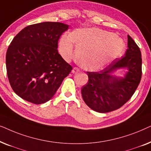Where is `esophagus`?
Wrapping results in <instances>:
<instances>
[{
  "instance_id": "obj_1",
  "label": "esophagus",
  "mask_w": 151,
  "mask_h": 151,
  "mask_svg": "<svg viewBox=\"0 0 151 151\" xmlns=\"http://www.w3.org/2000/svg\"><path fill=\"white\" fill-rule=\"evenodd\" d=\"M80 71V70H79V69H78V68H77V67H74L73 69V70H72V73H78V72H79Z\"/></svg>"
}]
</instances>
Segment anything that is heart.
<instances>
[{
    "label": "heart",
    "instance_id": "heart-1",
    "mask_svg": "<svg viewBox=\"0 0 151 151\" xmlns=\"http://www.w3.org/2000/svg\"><path fill=\"white\" fill-rule=\"evenodd\" d=\"M79 65L88 71H98L122 52L123 40L113 33L98 28L78 29L70 35L64 34L58 42L59 52L65 60L75 55Z\"/></svg>",
    "mask_w": 151,
    "mask_h": 151
}]
</instances>
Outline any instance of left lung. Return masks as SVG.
Segmentation results:
<instances>
[{
  "label": "left lung",
  "mask_w": 151,
  "mask_h": 151,
  "mask_svg": "<svg viewBox=\"0 0 151 151\" xmlns=\"http://www.w3.org/2000/svg\"><path fill=\"white\" fill-rule=\"evenodd\" d=\"M127 68L124 77L113 73ZM88 81L82 87V98L87 106L99 113H108L122 106L128 102L139 85L142 78V54L140 49L128 35V49L124 56L115 60L98 72H87Z\"/></svg>",
  "instance_id": "obj_1"
}]
</instances>
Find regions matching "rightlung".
Wrapping results in <instances>:
<instances>
[{
    "mask_svg": "<svg viewBox=\"0 0 151 151\" xmlns=\"http://www.w3.org/2000/svg\"><path fill=\"white\" fill-rule=\"evenodd\" d=\"M68 24L44 22L29 25L14 37L6 53L7 77L18 96L36 104L54 96L72 67L58 51Z\"/></svg>",
    "mask_w": 151,
    "mask_h": 151,
    "instance_id": "1",
    "label": "right lung"
}]
</instances>
